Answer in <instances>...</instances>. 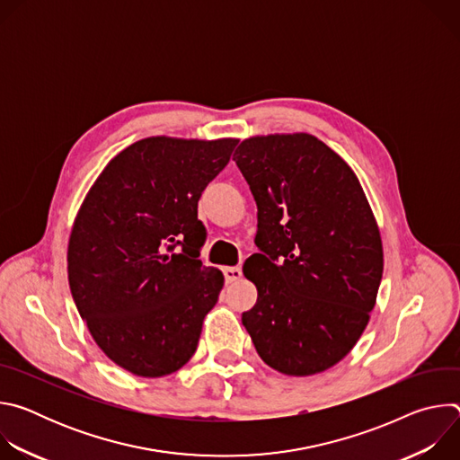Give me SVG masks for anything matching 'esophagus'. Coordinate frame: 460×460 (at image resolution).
Listing matches in <instances>:
<instances>
[{
    "mask_svg": "<svg viewBox=\"0 0 460 460\" xmlns=\"http://www.w3.org/2000/svg\"><path fill=\"white\" fill-rule=\"evenodd\" d=\"M224 277H226V282L231 284L234 280H238L242 277V268L234 266V268H224Z\"/></svg>",
    "mask_w": 460,
    "mask_h": 460,
    "instance_id": "34e87169",
    "label": "esophagus"
}]
</instances>
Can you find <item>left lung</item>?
Listing matches in <instances>:
<instances>
[{
    "mask_svg": "<svg viewBox=\"0 0 460 460\" xmlns=\"http://www.w3.org/2000/svg\"><path fill=\"white\" fill-rule=\"evenodd\" d=\"M233 160L258 208V252L243 264L258 298L242 323L273 369L291 376L330 369L364 333L384 270L360 181L305 133L243 140Z\"/></svg>",
    "mask_w": 460,
    "mask_h": 460,
    "instance_id": "left-lung-1",
    "label": "left lung"
}]
</instances>
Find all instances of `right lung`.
<instances>
[{
	"mask_svg": "<svg viewBox=\"0 0 460 460\" xmlns=\"http://www.w3.org/2000/svg\"><path fill=\"white\" fill-rule=\"evenodd\" d=\"M236 144L140 140L107 164L78 211L67 251L75 304L100 349L133 375H171L199 346L224 286L199 260V200Z\"/></svg>",
	"mask_w": 460,
	"mask_h": 460,
	"instance_id": "1",
	"label": "right lung"
}]
</instances>
